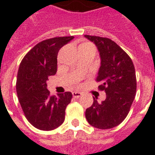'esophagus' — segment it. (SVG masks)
Listing matches in <instances>:
<instances>
[{
    "instance_id": "1",
    "label": "esophagus",
    "mask_w": 155,
    "mask_h": 155,
    "mask_svg": "<svg viewBox=\"0 0 155 155\" xmlns=\"http://www.w3.org/2000/svg\"><path fill=\"white\" fill-rule=\"evenodd\" d=\"M72 94H73V97L74 98H79L81 97L82 94H81V92H77V91H74V92H72Z\"/></svg>"
}]
</instances>
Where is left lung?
<instances>
[{
  "label": "left lung",
  "instance_id": "obj_1",
  "mask_svg": "<svg viewBox=\"0 0 155 155\" xmlns=\"http://www.w3.org/2000/svg\"><path fill=\"white\" fill-rule=\"evenodd\" d=\"M93 41L100 51L101 65L96 82L98 89L105 91L106 99L101 103L94 98L85 110V118L92 126L106 130L117 126L130 112L136 94V74L133 61L125 51L112 40L84 35Z\"/></svg>",
  "mask_w": 155,
  "mask_h": 155
}]
</instances>
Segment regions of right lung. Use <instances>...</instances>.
<instances>
[{
	"mask_svg": "<svg viewBox=\"0 0 155 155\" xmlns=\"http://www.w3.org/2000/svg\"><path fill=\"white\" fill-rule=\"evenodd\" d=\"M74 36L54 37L35 45L22 59L16 81L18 100L25 118L41 130H52L64 120L65 109L72 99L71 92L51 96L48 78L56 74L57 54Z\"/></svg>",
	"mask_w": 155,
	"mask_h": 155,
	"instance_id": "right-lung-1",
	"label": "right lung"
}]
</instances>
